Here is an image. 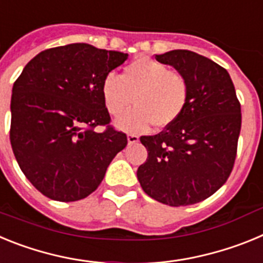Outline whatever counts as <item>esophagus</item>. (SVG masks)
Listing matches in <instances>:
<instances>
[{"label":"esophagus","instance_id":"obj_1","mask_svg":"<svg viewBox=\"0 0 263 263\" xmlns=\"http://www.w3.org/2000/svg\"><path fill=\"white\" fill-rule=\"evenodd\" d=\"M139 141V137L136 136V134H129L127 136V143L129 145H134V143H137Z\"/></svg>","mask_w":263,"mask_h":263}]
</instances>
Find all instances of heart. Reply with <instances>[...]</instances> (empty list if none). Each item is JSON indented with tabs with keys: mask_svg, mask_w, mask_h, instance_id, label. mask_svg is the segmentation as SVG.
I'll return each mask as SVG.
<instances>
[{
	"mask_svg": "<svg viewBox=\"0 0 263 263\" xmlns=\"http://www.w3.org/2000/svg\"><path fill=\"white\" fill-rule=\"evenodd\" d=\"M190 83L183 73L163 63L141 57L129 63L120 76L108 73L101 84L109 115H121L116 125L129 133H141L154 125L166 129L175 124L190 101Z\"/></svg>",
	"mask_w": 263,
	"mask_h": 263,
	"instance_id": "obj_1",
	"label": "heart"
}]
</instances>
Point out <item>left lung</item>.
I'll return each instance as SVG.
<instances>
[{
  "mask_svg": "<svg viewBox=\"0 0 263 263\" xmlns=\"http://www.w3.org/2000/svg\"><path fill=\"white\" fill-rule=\"evenodd\" d=\"M190 83V101L175 124L142 136L147 159L137 178L154 200L171 206L200 203L233 170L241 130V105L225 68L188 50L155 55Z\"/></svg>",
  "mask_w": 263,
  "mask_h": 263,
  "instance_id": "8db88e82",
  "label": "left lung"
}]
</instances>
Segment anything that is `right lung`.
<instances>
[{"label":"right lung","mask_w":263,"mask_h":263,"mask_svg":"<svg viewBox=\"0 0 263 263\" xmlns=\"http://www.w3.org/2000/svg\"><path fill=\"white\" fill-rule=\"evenodd\" d=\"M127 53L72 43L42 51L13 85L10 143L22 173L58 201L84 199L127 145L110 126L103 80ZM96 126H106L103 134Z\"/></svg>","instance_id":"obj_1"}]
</instances>
